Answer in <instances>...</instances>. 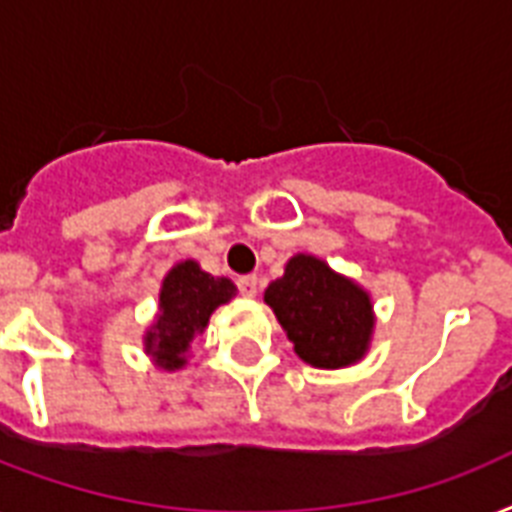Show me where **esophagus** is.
Returning a JSON list of instances; mask_svg holds the SVG:
<instances>
[{
    "label": "esophagus",
    "instance_id": "1",
    "mask_svg": "<svg viewBox=\"0 0 512 512\" xmlns=\"http://www.w3.org/2000/svg\"><path fill=\"white\" fill-rule=\"evenodd\" d=\"M239 292L244 297H255L257 295V289H260V279H257L255 273H249V276H239Z\"/></svg>",
    "mask_w": 512,
    "mask_h": 512
}]
</instances>
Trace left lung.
<instances>
[{"label": "left lung", "mask_w": 512, "mask_h": 512, "mask_svg": "<svg viewBox=\"0 0 512 512\" xmlns=\"http://www.w3.org/2000/svg\"><path fill=\"white\" fill-rule=\"evenodd\" d=\"M263 300L305 364L345 369L369 353L377 324L372 295L327 260L297 252L284 265V276L268 284Z\"/></svg>", "instance_id": "8db88e82"}]
</instances>
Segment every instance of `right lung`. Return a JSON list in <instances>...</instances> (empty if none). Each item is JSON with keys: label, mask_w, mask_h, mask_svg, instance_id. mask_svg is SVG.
Wrapping results in <instances>:
<instances>
[{"label": "right lung", "mask_w": 512, "mask_h": 512, "mask_svg": "<svg viewBox=\"0 0 512 512\" xmlns=\"http://www.w3.org/2000/svg\"><path fill=\"white\" fill-rule=\"evenodd\" d=\"M236 297V284L201 271L196 260H180L159 289V308L143 335V350L156 369L177 372L188 364L193 340L204 335L209 316Z\"/></svg>", "instance_id": "add662e5"}]
</instances>
